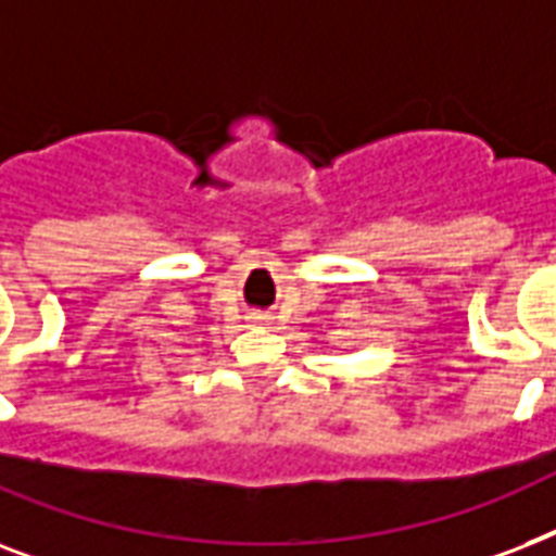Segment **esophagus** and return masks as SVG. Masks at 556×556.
<instances>
[{
    "label": "esophagus",
    "instance_id": "obj_1",
    "mask_svg": "<svg viewBox=\"0 0 556 556\" xmlns=\"http://www.w3.org/2000/svg\"><path fill=\"white\" fill-rule=\"evenodd\" d=\"M252 318H255V321H269V316H266V313H255Z\"/></svg>",
    "mask_w": 556,
    "mask_h": 556
}]
</instances>
